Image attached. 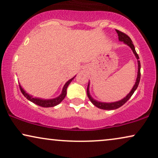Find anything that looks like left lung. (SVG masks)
I'll return each mask as SVG.
<instances>
[{"label":"left lung","instance_id":"left-lung-1","mask_svg":"<svg viewBox=\"0 0 158 158\" xmlns=\"http://www.w3.org/2000/svg\"><path fill=\"white\" fill-rule=\"evenodd\" d=\"M116 33L118 34V40L120 42H123L124 44H127L131 48V50H133L134 55L135 56V58H137L138 60V75H137V78H136L135 83L134 84L133 87L132 88L131 91H130V93L125 97H124L122 100L116 101V102H100V101H97L96 100H94L92 97L91 96L90 92H89V84H88V87H87V95H88L89 99L90 100V101L92 102V104L97 107L98 108L100 109H103V110H115V109H117L119 108V107L122 106L131 97L132 95L133 94V93L135 92V91L137 89L138 86H139V82H140V79H141V64H140V61H139V55L137 54V52L135 51V47H134L133 42H132L131 39H130L127 35L124 34V33L119 31L116 30Z\"/></svg>","mask_w":158,"mask_h":158}]
</instances>
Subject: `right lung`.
<instances>
[{"label":"right lung","mask_w":158,"mask_h":158,"mask_svg":"<svg viewBox=\"0 0 158 158\" xmlns=\"http://www.w3.org/2000/svg\"><path fill=\"white\" fill-rule=\"evenodd\" d=\"M76 76V75H75ZM73 77V78H71L69 81H67V83H65L64 85L63 89H62V91L61 93V94L59 96L56 97V98L53 99H42V98H39V97H34L32 95H30L29 94L25 91L24 89L22 88L20 84H19V89H20L21 92L22 94L24 95V96L26 97L27 99L31 102H34V104L37 105L41 107H44V108H50V107H54L57 105L59 104L60 102H61V101L65 98L66 95H67V89L68 87V85H69V83L73 81V80L75 77Z\"/></svg>","instance_id":"add662e5"}]
</instances>
